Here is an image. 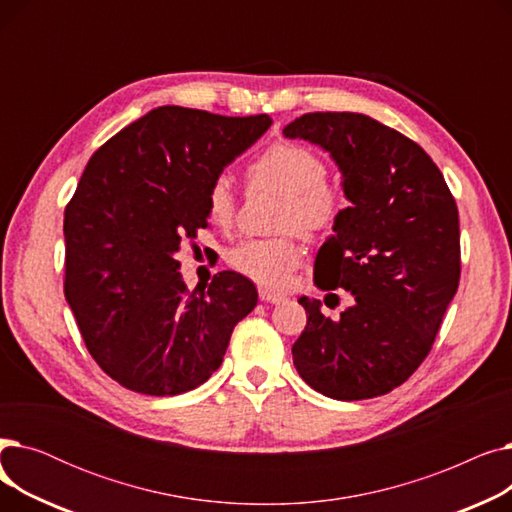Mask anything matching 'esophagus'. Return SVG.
<instances>
[{
	"label": "esophagus",
	"instance_id": "esophagus-1",
	"mask_svg": "<svg viewBox=\"0 0 512 512\" xmlns=\"http://www.w3.org/2000/svg\"><path fill=\"white\" fill-rule=\"evenodd\" d=\"M259 299H261L263 303H272V305H278V303L286 301L284 294L274 292V290H270V288H259Z\"/></svg>",
	"mask_w": 512,
	"mask_h": 512
}]
</instances>
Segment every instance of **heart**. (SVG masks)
Returning <instances> with one entry per match:
<instances>
[{"instance_id": "heart-1", "label": "heart", "mask_w": 512, "mask_h": 512, "mask_svg": "<svg viewBox=\"0 0 512 512\" xmlns=\"http://www.w3.org/2000/svg\"><path fill=\"white\" fill-rule=\"evenodd\" d=\"M326 174V161L313 149L288 141L267 147L247 170L255 188L282 197L278 228L297 230L303 236L328 232L346 209L342 186L326 180ZM234 211V188L226 176H218L207 188L209 220L226 228L234 220ZM301 259L303 249L294 234L242 240L228 251L230 267L270 288L286 286Z\"/></svg>"}]
</instances>
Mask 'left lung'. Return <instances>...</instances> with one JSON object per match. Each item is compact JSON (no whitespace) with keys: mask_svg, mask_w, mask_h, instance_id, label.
Wrapping results in <instances>:
<instances>
[{"mask_svg":"<svg viewBox=\"0 0 512 512\" xmlns=\"http://www.w3.org/2000/svg\"><path fill=\"white\" fill-rule=\"evenodd\" d=\"M336 161L351 201L315 257L321 290L344 288L338 319L301 297L307 326L292 344L301 378L334 400L382 396L432 351L459 288V209L417 143L365 114L315 112L284 128Z\"/></svg>","mask_w":512,"mask_h":512,"instance_id":"8db88e82","label":"left lung"}]
</instances>
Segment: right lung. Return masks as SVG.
<instances>
[{
    "mask_svg": "<svg viewBox=\"0 0 512 512\" xmlns=\"http://www.w3.org/2000/svg\"><path fill=\"white\" fill-rule=\"evenodd\" d=\"M272 126L161 105L101 145L66 205V301L112 380L176 396L209 380L234 326L257 305L251 280L213 276L188 292L180 242L207 226V188Z\"/></svg>",
    "mask_w": 512,
    "mask_h": 512,
    "instance_id": "right-lung-1",
    "label": "right lung"
}]
</instances>
